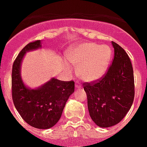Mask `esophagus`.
I'll use <instances>...</instances> for the list:
<instances>
[{
  "label": "esophagus",
  "instance_id": "obj_1",
  "mask_svg": "<svg viewBox=\"0 0 147 147\" xmlns=\"http://www.w3.org/2000/svg\"><path fill=\"white\" fill-rule=\"evenodd\" d=\"M76 88H82V85H81L80 83L78 82H76Z\"/></svg>",
  "mask_w": 147,
  "mask_h": 147
}]
</instances>
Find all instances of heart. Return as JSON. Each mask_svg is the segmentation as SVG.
Listing matches in <instances>:
<instances>
[{
  "label": "heart",
  "instance_id": "heart-1",
  "mask_svg": "<svg viewBox=\"0 0 147 147\" xmlns=\"http://www.w3.org/2000/svg\"><path fill=\"white\" fill-rule=\"evenodd\" d=\"M111 50L105 45L99 46L94 42H83L68 49L66 59L71 65L78 68L81 79L87 82L98 80L104 76L109 65ZM67 71L72 69L66 66Z\"/></svg>",
  "mask_w": 147,
  "mask_h": 147
}]
</instances>
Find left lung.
I'll return each instance as SVG.
<instances>
[{"label":"left lung","mask_w":147,"mask_h":147,"mask_svg":"<svg viewBox=\"0 0 147 147\" xmlns=\"http://www.w3.org/2000/svg\"><path fill=\"white\" fill-rule=\"evenodd\" d=\"M114 57L107 73L98 82L84 83L91 118L100 127L116 125L125 117L134 98L132 64L124 49L111 42Z\"/></svg>","instance_id":"obj_1"}]
</instances>
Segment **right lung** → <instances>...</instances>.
Instances as JSON below:
<instances>
[{"mask_svg":"<svg viewBox=\"0 0 147 147\" xmlns=\"http://www.w3.org/2000/svg\"><path fill=\"white\" fill-rule=\"evenodd\" d=\"M41 47L40 40L30 42L16 58L12 68V98L17 111L29 125L49 129L59 121L67 100L75 91V82L53 78L37 88L26 87L20 76L21 62L26 53Z\"/></svg>","mask_w":147,"mask_h":147,"instance_id":"obj_1","label":"right lung"}]
</instances>
